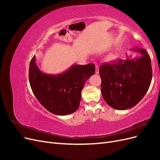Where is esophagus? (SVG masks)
I'll use <instances>...</instances> for the list:
<instances>
[{
    "label": "esophagus",
    "instance_id": "34e87169",
    "mask_svg": "<svg viewBox=\"0 0 160 160\" xmlns=\"http://www.w3.org/2000/svg\"><path fill=\"white\" fill-rule=\"evenodd\" d=\"M95 73L96 74L99 73V65H95Z\"/></svg>",
    "mask_w": 160,
    "mask_h": 160
}]
</instances>
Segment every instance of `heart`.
Returning <instances> with one entry per match:
<instances>
[{"label": "heart", "mask_w": 160, "mask_h": 160, "mask_svg": "<svg viewBox=\"0 0 160 160\" xmlns=\"http://www.w3.org/2000/svg\"><path fill=\"white\" fill-rule=\"evenodd\" d=\"M117 57H118V55L116 54V53H113V54H111L109 56V59H114Z\"/></svg>", "instance_id": "1"}]
</instances>
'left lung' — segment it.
<instances>
[{"mask_svg":"<svg viewBox=\"0 0 160 160\" xmlns=\"http://www.w3.org/2000/svg\"><path fill=\"white\" fill-rule=\"evenodd\" d=\"M141 53L133 60L118 58L105 62L99 67L101 93L110 107L125 110L136 105L147 93L152 79L150 57L143 49H135Z\"/></svg>","mask_w":160,"mask_h":160,"instance_id":"left-lung-1","label":"left lung"}]
</instances>
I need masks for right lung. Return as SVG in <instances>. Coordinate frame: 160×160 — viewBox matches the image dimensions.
I'll return each instance as SVG.
<instances>
[{
    "label": "right lung",
    "instance_id": "add662e5",
    "mask_svg": "<svg viewBox=\"0 0 160 160\" xmlns=\"http://www.w3.org/2000/svg\"><path fill=\"white\" fill-rule=\"evenodd\" d=\"M93 63L75 65L60 75L44 74L38 69L34 56L28 78L31 89L39 103L49 112L65 115L78 109L85 81L95 73Z\"/></svg>",
    "mask_w": 160,
    "mask_h": 160
}]
</instances>
